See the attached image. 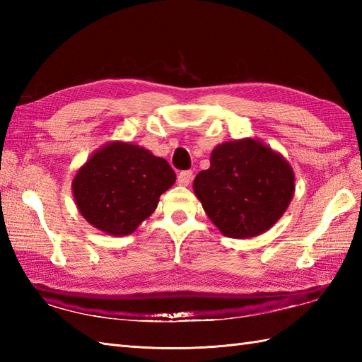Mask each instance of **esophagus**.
Masks as SVG:
<instances>
[{"label": "esophagus", "mask_w": 362, "mask_h": 362, "mask_svg": "<svg viewBox=\"0 0 362 362\" xmlns=\"http://www.w3.org/2000/svg\"><path fill=\"white\" fill-rule=\"evenodd\" d=\"M191 180H193V171H182L179 175H177V182L182 187H188Z\"/></svg>", "instance_id": "esophagus-1"}]
</instances>
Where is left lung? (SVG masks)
<instances>
[{"label":"left lung","mask_w":362,"mask_h":362,"mask_svg":"<svg viewBox=\"0 0 362 362\" xmlns=\"http://www.w3.org/2000/svg\"><path fill=\"white\" fill-rule=\"evenodd\" d=\"M196 197L219 232L247 240L267 232L294 197L289 161L257 138L218 144L210 168L193 182Z\"/></svg>","instance_id":"8db88e82"}]
</instances>
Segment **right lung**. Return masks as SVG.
I'll list each match as a JSON object with an SVG mask.
<instances>
[{
    "label": "right lung",
    "instance_id": "add662e5",
    "mask_svg": "<svg viewBox=\"0 0 362 362\" xmlns=\"http://www.w3.org/2000/svg\"><path fill=\"white\" fill-rule=\"evenodd\" d=\"M175 173L168 161L126 141L96 149L76 173L71 189L76 206L90 226L112 236L134 233L156 211Z\"/></svg>",
    "mask_w": 362,
    "mask_h": 362
}]
</instances>
